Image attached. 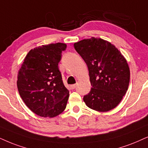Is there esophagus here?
Instances as JSON below:
<instances>
[{"label": "esophagus", "mask_w": 148, "mask_h": 148, "mask_svg": "<svg viewBox=\"0 0 148 148\" xmlns=\"http://www.w3.org/2000/svg\"><path fill=\"white\" fill-rule=\"evenodd\" d=\"M76 84H74V85H70V89H74L76 88Z\"/></svg>", "instance_id": "obj_1"}]
</instances>
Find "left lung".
<instances>
[{
  "mask_svg": "<svg viewBox=\"0 0 148 148\" xmlns=\"http://www.w3.org/2000/svg\"><path fill=\"white\" fill-rule=\"evenodd\" d=\"M89 70L92 88L83 97L86 105L106 112L118 105L128 90L130 69L124 56L111 43L91 37L74 44Z\"/></svg>",
  "mask_w": 148,
  "mask_h": 148,
  "instance_id": "left-lung-1",
  "label": "left lung"
}]
</instances>
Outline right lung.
<instances>
[{"label": "right lung", "mask_w": 148, "mask_h": 148, "mask_svg": "<svg viewBox=\"0 0 148 148\" xmlns=\"http://www.w3.org/2000/svg\"><path fill=\"white\" fill-rule=\"evenodd\" d=\"M66 48L63 43L35 48L26 56L20 69L18 91L26 105L37 115L54 117L66 107L69 91L58 67Z\"/></svg>", "instance_id": "add662e5"}]
</instances>
